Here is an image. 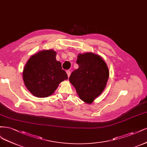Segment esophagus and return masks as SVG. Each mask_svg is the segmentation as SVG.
I'll list each match as a JSON object with an SVG mask.
<instances>
[{"instance_id":"34e87169","label":"esophagus","mask_w":147,"mask_h":147,"mask_svg":"<svg viewBox=\"0 0 147 147\" xmlns=\"http://www.w3.org/2000/svg\"><path fill=\"white\" fill-rule=\"evenodd\" d=\"M67 73L68 76V78H69L70 74H71V71H70V70H67Z\"/></svg>"}]
</instances>
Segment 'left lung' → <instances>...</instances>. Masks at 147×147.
<instances>
[{
    "label": "left lung",
    "instance_id": "8db88e82",
    "mask_svg": "<svg viewBox=\"0 0 147 147\" xmlns=\"http://www.w3.org/2000/svg\"><path fill=\"white\" fill-rule=\"evenodd\" d=\"M76 63L79 68L71 74L69 80L80 99L91 104L106 86L109 76L108 67L101 56L92 53L79 54Z\"/></svg>",
    "mask_w": 147,
    "mask_h": 147
}]
</instances>
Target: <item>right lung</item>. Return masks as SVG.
Listing matches in <instances>:
<instances>
[{
  "label": "right lung",
  "instance_id": "add662e5",
  "mask_svg": "<svg viewBox=\"0 0 147 147\" xmlns=\"http://www.w3.org/2000/svg\"><path fill=\"white\" fill-rule=\"evenodd\" d=\"M56 52L43 50L33 55L23 70V80L34 96L46 98L53 94L59 84L68 79L67 74L56 60Z\"/></svg>",
  "mask_w": 147,
  "mask_h": 147
}]
</instances>
